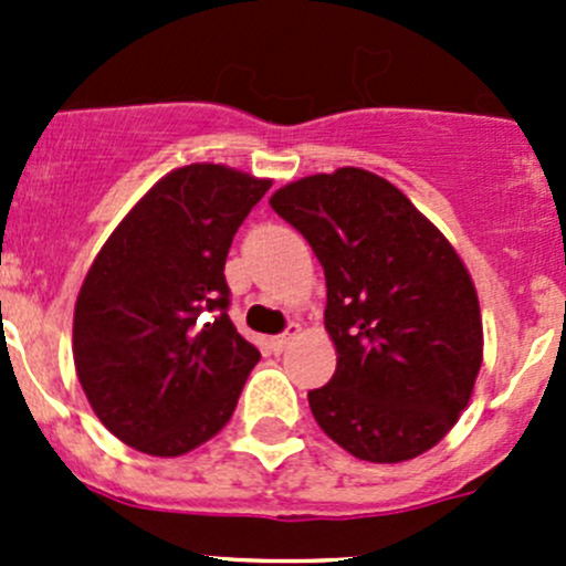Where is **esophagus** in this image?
Returning a JSON list of instances; mask_svg holds the SVG:
<instances>
[{
  "label": "esophagus",
  "instance_id": "1",
  "mask_svg": "<svg viewBox=\"0 0 566 566\" xmlns=\"http://www.w3.org/2000/svg\"><path fill=\"white\" fill-rule=\"evenodd\" d=\"M298 328H301V325H298V323H290V325H287V331H284V334L273 336V339H271L273 350H276V353H282V350H284V347H287V345H290V339H293V336H295V334H298Z\"/></svg>",
  "mask_w": 566,
  "mask_h": 566
}]
</instances>
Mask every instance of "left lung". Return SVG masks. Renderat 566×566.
Here are the masks:
<instances>
[{
  "mask_svg": "<svg viewBox=\"0 0 566 566\" xmlns=\"http://www.w3.org/2000/svg\"><path fill=\"white\" fill-rule=\"evenodd\" d=\"M271 208L323 265L336 373L310 391L331 441L358 460L402 462L460 419L482 367V317L452 243L408 197L342 167L279 188Z\"/></svg>",
  "mask_w": 566,
  "mask_h": 566,
  "instance_id": "obj_1",
  "label": "left lung"
}]
</instances>
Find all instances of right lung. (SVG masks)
Masks as SVG:
<instances>
[{"label": "right lung", "mask_w": 566, "mask_h": 566, "mask_svg": "<svg viewBox=\"0 0 566 566\" xmlns=\"http://www.w3.org/2000/svg\"><path fill=\"white\" fill-rule=\"evenodd\" d=\"M271 180L191 164L156 182L95 256L73 315V361L112 436L177 458L230 421L260 350L227 310L224 262Z\"/></svg>", "instance_id": "1"}]
</instances>
